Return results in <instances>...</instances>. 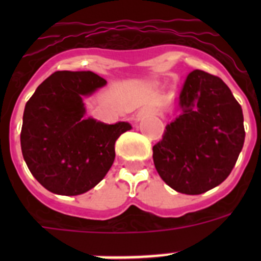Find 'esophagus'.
Returning a JSON list of instances; mask_svg holds the SVG:
<instances>
[{
	"instance_id": "obj_1",
	"label": "esophagus",
	"mask_w": 261,
	"mask_h": 261,
	"mask_svg": "<svg viewBox=\"0 0 261 261\" xmlns=\"http://www.w3.org/2000/svg\"><path fill=\"white\" fill-rule=\"evenodd\" d=\"M154 114V110L150 107H144L137 112V120H144L145 117L150 116Z\"/></svg>"
}]
</instances>
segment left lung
I'll use <instances>...</instances> for the list:
<instances>
[{
	"label": "left lung",
	"instance_id": "obj_1",
	"mask_svg": "<svg viewBox=\"0 0 261 261\" xmlns=\"http://www.w3.org/2000/svg\"><path fill=\"white\" fill-rule=\"evenodd\" d=\"M179 116L153 146L159 176L172 190L200 195L220 186L244 144L242 107L227 85L206 71H191L179 96Z\"/></svg>",
	"mask_w": 261,
	"mask_h": 261
}]
</instances>
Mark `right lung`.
Masks as SVG:
<instances>
[{"mask_svg":"<svg viewBox=\"0 0 261 261\" xmlns=\"http://www.w3.org/2000/svg\"><path fill=\"white\" fill-rule=\"evenodd\" d=\"M106 84L93 71H56L26 103L20 147L27 167L45 190L64 196L85 193L114 163L115 142L130 124L84 117L82 96Z\"/></svg>","mask_w":261,"mask_h":261,"instance_id":"obj_1","label":"right lung"}]
</instances>
